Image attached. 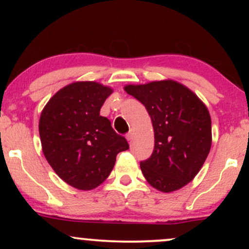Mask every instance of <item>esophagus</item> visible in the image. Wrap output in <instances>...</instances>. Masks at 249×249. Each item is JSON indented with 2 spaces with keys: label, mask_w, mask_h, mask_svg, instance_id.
Segmentation results:
<instances>
[{
  "label": "esophagus",
  "mask_w": 249,
  "mask_h": 249,
  "mask_svg": "<svg viewBox=\"0 0 249 249\" xmlns=\"http://www.w3.org/2000/svg\"><path fill=\"white\" fill-rule=\"evenodd\" d=\"M133 134H134V131L133 130H130L128 131V133L126 134V139L128 142H131L133 139Z\"/></svg>",
  "instance_id": "esophagus-1"
}]
</instances>
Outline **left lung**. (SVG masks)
<instances>
[{
	"label": "left lung",
	"mask_w": 249,
	"mask_h": 249,
	"mask_svg": "<svg viewBox=\"0 0 249 249\" xmlns=\"http://www.w3.org/2000/svg\"><path fill=\"white\" fill-rule=\"evenodd\" d=\"M125 91L146 107L154 130V148L141 161L148 184L172 192L188 184L206 160L212 144L207 107L190 89L174 81L126 85Z\"/></svg>",
	"instance_id": "obj_1"
}]
</instances>
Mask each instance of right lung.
<instances>
[{"instance_id":"obj_1","label":"right lung","mask_w":249,"mask_h":249,"mask_svg":"<svg viewBox=\"0 0 249 249\" xmlns=\"http://www.w3.org/2000/svg\"><path fill=\"white\" fill-rule=\"evenodd\" d=\"M110 88L77 82L61 89L43 108L39 137L50 166L70 186L92 190L111 173L127 141L99 115Z\"/></svg>"}]
</instances>
